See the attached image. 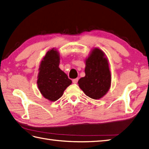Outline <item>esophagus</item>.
I'll return each instance as SVG.
<instances>
[{
  "instance_id": "obj_1",
  "label": "esophagus",
  "mask_w": 149,
  "mask_h": 149,
  "mask_svg": "<svg viewBox=\"0 0 149 149\" xmlns=\"http://www.w3.org/2000/svg\"><path fill=\"white\" fill-rule=\"evenodd\" d=\"M78 80H79V78L74 79L72 80V82H73V83H74V84H76V83H77V82H78Z\"/></svg>"
}]
</instances>
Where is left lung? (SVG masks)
I'll return each instance as SVG.
<instances>
[{"mask_svg": "<svg viewBox=\"0 0 149 149\" xmlns=\"http://www.w3.org/2000/svg\"><path fill=\"white\" fill-rule=\"evenodd\" d=\"M85 76L78 81L79 86L87 96L94 100L103 97L109 91L111 75L109 63L101 49H93L86 60Z\"/></svg>", "mask_w": 149, "mask_h": 149, "instance_id": "1", "label": "left lung"}]
</instances>
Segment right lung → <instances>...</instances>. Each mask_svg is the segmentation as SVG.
<instances>
[{
  "label": "right lung",
  "mask_w": 149,
  "mask_h": 149,
  "mask_svg": "<svg viewBox=\"0 0 149 149\" xmlns=\"http://www.w3.org/2000/svg\"><path fill=\"white\" fill-rule=\"evenodd\" d=\"M60 57L54 49L48 51L40 63L37 85L42 95L51 101H55L63 95V92L72 81L59 68Z\"/></svg>",
  "instance_id": "obj_1"
}]
</instances>
